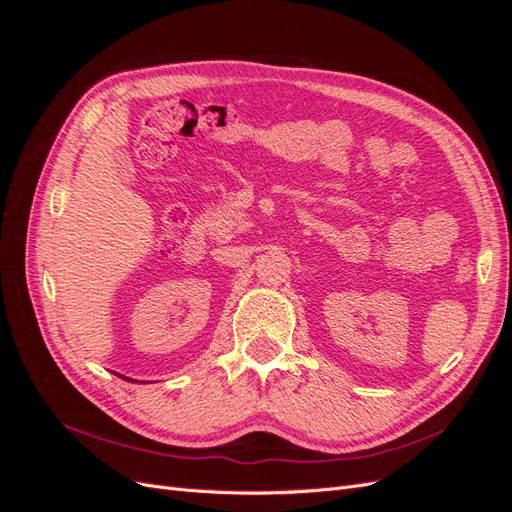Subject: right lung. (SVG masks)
Instances as JSON below:
<instances>
[{
  "mask_svg": "<svg viewBox=\"0 0 512 512\" xmlns=\"http://www.w3.org/2000/svg\"><path fill=\"white\" fill-rule=\"evenodd\" d=\"M121 378H123V376H121ZM126 380H128V378H126Z\"/></svg>",
  "mask_w": 512,
  "mask_h": 512,
  "instance_id": "add662e5",
  "label": "right lung"
}]
</instances>
